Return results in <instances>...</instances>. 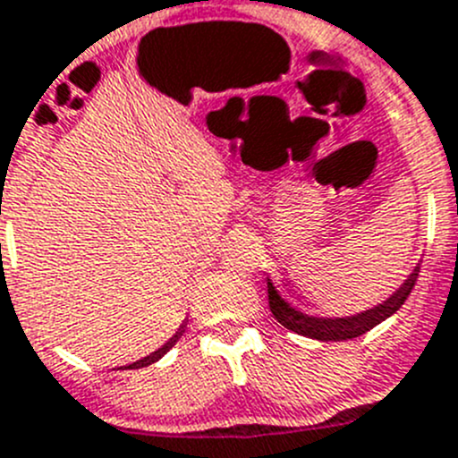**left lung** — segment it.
I'll list each match as a JSON object with an SVG mask.
<instances>
[{"label":"left lung","instance_id":"left-lung-1","mask_svg":"<svg viewBox=\"0 0 458 458\" xmlns=\"http://www.w3.org/2000/svg\"><path fill=\"white\" fill-rule=\"evenodd\" d=\"M418 271H420V264H416L411 273L407 276V280L386 298V301L377 302L370 310L359 311V314L350 316H318V314H307V311L293 307L287 298L277 292V287L273 284L271 277H267L268 284V307H271L273 316L277 318V323L287 327V330L296 332V335L310 336L316 341H348L357 339V336L366 335L369 330H373L375 326H379L382 320H386L388 316L395 314L400 307L404 305V301L411 293L413 284H416Z\"/></svg>","mask_w":458,"mask_h":458}]
</instances>
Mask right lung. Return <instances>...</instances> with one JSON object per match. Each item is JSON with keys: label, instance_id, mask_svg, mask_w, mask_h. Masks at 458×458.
<instances>
[{"label": "right lung", "instance_id": "add662e5", "mask_svg": "<svg viewBox=\"0 0 458 458\" xmlns=\"http://www.w3.org/2000/svg\"><path fill=\"white\" fill-rule=\"evenodd\" d=\"M185 326H187V320H185V323H182L181 327H178V332H176V335L171 336V339L166 341V344L162 345V348H157L156 352L147 354V357L138 359V361H132V364H128V366H122V370H135V369H144V366H151V364H156L157 359H162V357H165V354L169 352V350L174 348V345H176V341L181 339V336H182V332H185Z\"/></svg>", "mask_w": 458, "mask_h": 458}]
</instances>
